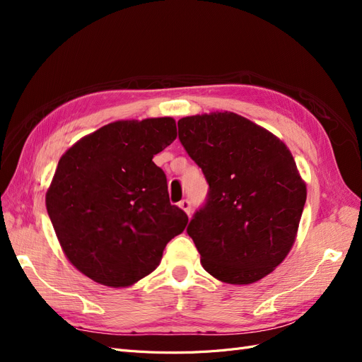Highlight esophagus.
Segmentation results:
<instances>
[{
	"mask_svg": "<svg viewBox=\"0 0 362 362\" xmlns=\"http://www.w3.org/2000/svg\"><path fill=\"white\" fill-rule=\"evenodd\" d=\"M178 206L182 208V210L185 211V214L190 216V213H192V204H190L189 199H182V201L178 204Z\"/></svg>",
	"mask_w": 362,
	"mask_h": 362,
	"instance_id": "1",
	"label": "esophagus"
}]
</instances>
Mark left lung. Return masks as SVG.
<instances>
[{"instance_id":"8db88e82","label":"left lung","mask_w":362,"mask_h":362,"mask_svg":"<svg viewBox=\"0 0 362 362\" xmlns=\"http://www.w3.org/2000/svg\"><path fill=\"white\" fill-rule=\"evenodd\" d=\"M178 136L210 185L187 226L202 267L234 286L267 276L291 250L306 201L290 149L233 112L182 117Z\"/></svg>"}]
</instances>
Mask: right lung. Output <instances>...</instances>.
Segmentation results:
<instances>
[{
	"label": "right lung",
	"mask_w": 362,
	"mask_h": 362,
	"mask_svg": "<svg viewBox=\"0 0 362 362\" xmlns=\"http://www.w3.org/2000/svg\"><path fill=\"white\" fill-rule=\"evenodd\" d=\"M175 139L173 117L116 120L62 156L47 210L64 255L87 278L133 286L158 267L164 247L187 226L152 161Z\"/></svg>",
	"instance_id": "1"
}]
</instances>
